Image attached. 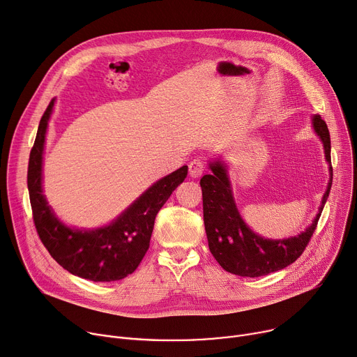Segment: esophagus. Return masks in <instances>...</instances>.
I'll list each match as a JSON object with an SVG mask.
<instances>
[{"label":"esophagus","mask_w":357,"mask_h":357,"mask_svg":"<svg viewBox=\"0 0 357 357\" xmlns=\"http://www.w3.org/2000/svg\"><path fill=\"white\" fill-rule=\"evenodd\" d=\"M204 171H205V164H204V160H201V159H193L189 164V175L192 178L201 176L204 174Z\"/></svg>","instance_id":"esophagus-1"}]
</instances>
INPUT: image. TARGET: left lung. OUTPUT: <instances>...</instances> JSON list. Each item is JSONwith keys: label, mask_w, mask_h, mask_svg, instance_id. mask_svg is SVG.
<instances>
[{"label": "left lung", "mask_w": 357, "mask_h": 357, "mask_svg": "<svg viewBox=\"0 0 357 357\" xmlns=\"http://www.w3.org/2000/svg\"><path fill=\"white\" fill-rule=\"evenodd\" d=\"M312 123L314 132L325 146L331 179L325 195H323L319 213L309 228L298 236L272 241L250 231L236 208L228 169L220 160L209 164L212 174L204 175L201 179L205 231L211 253L226 272L246 278L265 276L294 264L307 246L323 206L328 201L333 179L331 134L328 125L320 115H314Z\"/></svg>", "instance_id": "left-lung-1"}]
</instances>
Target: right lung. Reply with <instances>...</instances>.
I'll return each instance as SVG.
<instances>
[{
    "label": "right lung",
    "instance_id": "obj_1",
    "mask_svg": "<svg viewBox=\"0 0 357 357\" xmlns=\"http://www.w3.org/2000/svg\"><path fill=\"white\" fill-rule=\"evenodd\" d=\"M54 100L47 107L29 153L26 183L38 236L50 255L70 273L93 282H112L135 272L149 249L156 213L188 175L182 167L155 182L115 220L98 229L63 225L43 195V152Z\"/></svg>",
    "mask_w": 357,
    "mask_h": 357
}]
</instances>
